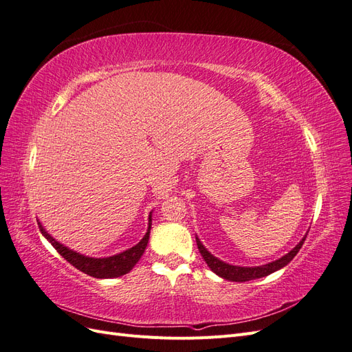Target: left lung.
Instances as JSON below:
<instances>
[{"mask_svg":"<svg viewBox=\"0 0 352 352\" xmlns=\"http://www.w3.org/2000/svg\"><path fill=\"white\" fill-rule=\"evenodd\" d=\"M305 238H307V235L302 238V241L298 243L292 251H289L286 255H283L282 258L276 260L273 263H269V264L258 265V267H239V265H230L225 261H220L219 258L214 257V255H211L206 250V247L199 242L198 238H195V239H197V245H198V250L202 255V258H204V261L207 263L208 267L212 272H214L217 276H220V278L226 279V280H232V282H248V280L264 278V276H269L273 272L285 267L286 264H289L292 261V258L298 254V251L301 250Z\"/></svg>","mask_w":352,"mask_h":352,"instance_id":"obj_1","label":"left lung"}]
</instances>
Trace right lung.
Instances as JSON below:
<instances>
[{
  "label": "right lung",
  "instance_id": "right-lung-1",
  "mask_svg": "<svg viewBox=\"0 0 352 352\" xmlns=\"http://www.w3.org/2000/svg\"><path fill=\"white\" fill-rule=\"evenodd\" d=\"M38 225H39V230L42 235L47 238V241L51 242L52 247H54L61 257L66 261H69L73 267H76L78 270L83 272L85 274L92 276V278L111 279V278H119V276L129 273L133 269V265L142 257V254L146 248L148 239H150L151 214H150V220H148V230L145 233V236L141 239V242L136 243L135 247H132L129 250H126L120 254L113 255V257H107V258H92V257H87V255H82L73 250H69L67 247H65V245H61L60 242H57L54 238H52L50 233L44 228H42L39 221H38Z\"/></svg>",
  "mask_w": 352,
  "mask_h": 352
}]
</instances>
